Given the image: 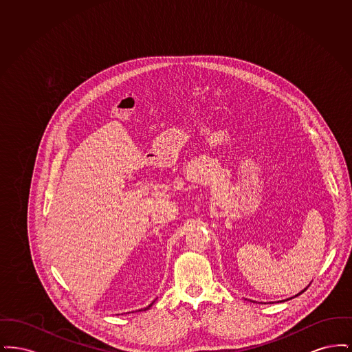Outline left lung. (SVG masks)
<instances>
[{"label": "left lung", "instance_id": "1", "mask_svg": "<svg viewBox=\"0 0 352 352\" xmlns=\"http://www.w3.org/2000/svg\"><path fill=\"white\" fill-rule=\"evenodd\" d=\"M305 290H306V289H305ZM305 290H302L301 293H303V292H305ZM301 293H300V294H301ZM300 294H297V296H300Z\"/></svg>", "mask_w": 352, "mask_h": 352}]
</instances>
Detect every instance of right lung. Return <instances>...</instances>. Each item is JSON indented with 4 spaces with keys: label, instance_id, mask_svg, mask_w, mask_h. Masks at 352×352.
<instances>
[{
    "label": "right lung",
    "instance_id": "add662e5",
    "mask_svg": "<svg viewBox=\"0 0 352 352\" xmlns=\"http://www.w3.org/2000/svg\"><path fill=\"white\" fill-rule=\"evenodd\" d=\"M151 305H153V303H151V305H149V306H146V307H145V309H142V310H148V309H149V307H151Z\"/></svg>",
    "mask_w": 352,
    "mask_h": 352
}]
</instances>
